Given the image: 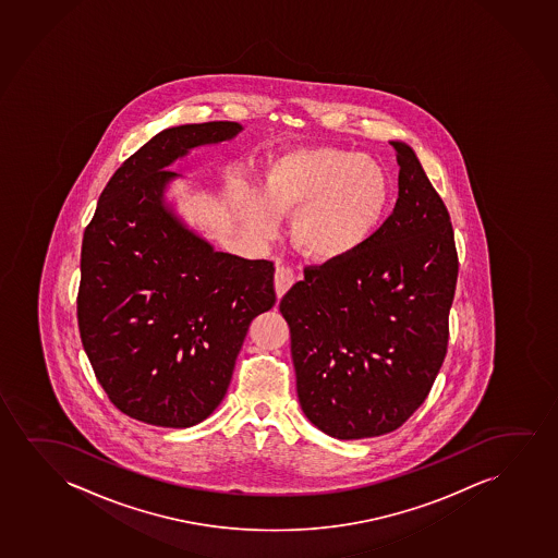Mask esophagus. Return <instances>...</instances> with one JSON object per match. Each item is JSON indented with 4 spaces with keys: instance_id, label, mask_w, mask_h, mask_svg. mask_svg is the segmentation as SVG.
I'll return each mask as SVG.
<instances>
[{
    "instance_id": "1",
    "label": "esophagus",
    "mask_w": 558,
    "mask_h": 558,
    "mask_svg": "<svg viewBox=\"0 0 558 558\" xmlns=\"http://www.w3.org/2000/svg\"><path fill=\"white\" fill-rule=\"evenodd\" d=\"M276 292L277 298H281L287 290L294 284L296 281V276H294V271L292 269L287 268V266H277L276 269Z\"/></svg>"
}]
</instances>
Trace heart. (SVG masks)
<instances>
[{
    "instance_id": "heart-1",
    "label": "heart",
    "mask_w": 558,
    "mask_h": 558,
    "mask_svg": "<svg viewBox=\"0 0 558 558\" xmlns=\"http://www.w3.org/2000/svg\"><path fill=\"white\" fill-rule=\"evenodd\" d=\"M386 167L340 148L298 149L269 165L262 195L243 187L239 215L246 228L269 238L277 216H292V241L313 260L350 258L371 241L391 201Z\"/></svg>"
}]
</instances>
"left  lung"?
I'll list each match as a JSON object with an SVG mask.
<instances>
[{
    "label": "left lung",
    "mask_w": 558,
    "mask_h": 558,
    "mask_svg": "<svg viewBox=\"0 0 558 558\" xmlns=\"http://www.w3.org/2000/svg\"><path fill=\"white\" fill-rule=\"evenodd\" d=\"M399 199L350 258L304 268L279 310L300 407L330 437L399 429L432 391L458 281L452 222L414 151L391 142Z\"/></svg>",
    "instance_id": "obj_1"
}]
</instances>
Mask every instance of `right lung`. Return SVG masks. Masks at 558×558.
I'll use <instances>...</instances> for the list:
<instances>
[{
  "label": "right lung",
  "mask_w": 558,
  "mask_h": 558,
  "mask_svg": "<svg viewBox=\"0 0 558 558\" xmlns=\"http://www.w3.org/2000/svg\"><path fill=\"white\" fill-rule=\"evenodd\" d=\"M235 121L172 126L123 161L83 231L77 325L98 384L144 424L192 427L230 386L251 320L276 304L269 260L216 253L163 207L167 167Z\"/></svg>",
  "instance_id": "right-lung-1"
}]
</instances>
